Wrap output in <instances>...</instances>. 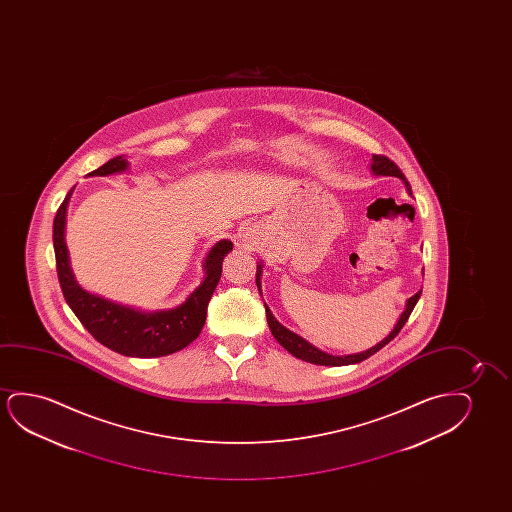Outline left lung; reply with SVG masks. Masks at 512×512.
Instances as JSON below:
<instances>
[{"label":"left lung","mask_w":512,"mask_h":512,"mask_svg":"<svg viewBox=\"0 0 512 512\" xmlns=\"http://www.w3.org/2000/svg\"><path fill=\"white\" fill-rule=\"evenodd\" d=\"M371 171L372 175L376 176H395V178H400V180L404 182V185H406L407 192L413 194V192H411V185H409V182L406 180V176L402 175V171L397 168V164L390 161L385 155H372ZM262 267H264V264L259 262V264H257V278H255L259 292L262 290V288H260ZM260 294H262V292H260ZM420 295L421 290L420 292H416L413 297L407 299L406 308L400 313L399 320L393 325L392 332H390L383 341H379L376 346H372L369 350L360 351V353H351V355H330L327 351L318 350L315 344L309 343L304 337L295 334L292 330H288L285 325H281V323L274 318L271 309L266 306L267 323H269V329L273 332L274 339H276L288 353H292L295 358H301V360L309 362V364L332 365V367H336V365L358 364V362H362L365 358L374 355L376 351L381 350L383 346H386V344L392 341L393 337L399 334L400 329L406 325L407 318L413 313L414 306H416V302L420 299Z\"/></svg>","instance_id":"1"}]
</instances>
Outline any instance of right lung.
<instances>
[{"mask_svg":"<svg viewBox=\"0 0 512 512\" xmlns=\"http://www.w3.org/2000/svg\"><path fill=\"white\" fill-rule=\"evenodd\" d=\"M127 169L129 162L124 155H119L87 176L115 175L124 173ZM73 190L75 187L64 197L54 218L57 276L71 311L96 341L126 357H166L189 346L203 330L208 302L222 276V262L225 255L232 250L231 241L220 239L211 246L203 262L204 278L201 285L176 308L141 311L119 302L108 301L105 297L91 294L80 287L71 271L64 229Z\"/></svg>","mask_w":512,"mask_h":512,"instance_id":"obj_1","label":"right lung"}]
</instances>
